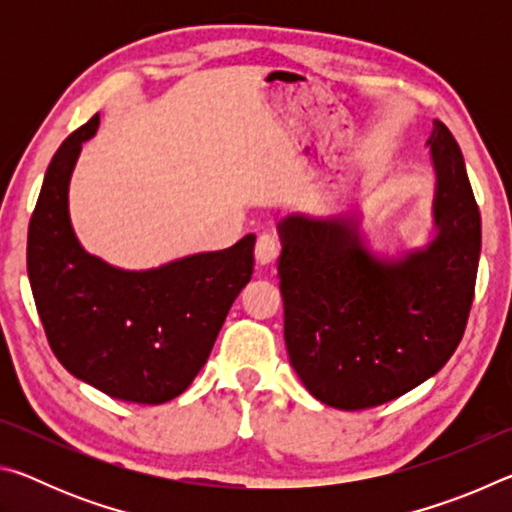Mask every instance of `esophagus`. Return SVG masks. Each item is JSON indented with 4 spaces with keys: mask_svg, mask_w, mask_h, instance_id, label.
I'll return each mask as SVG.
<instances>
[{
    "mask_svg": "<svg viewBox=\"0 0 512 512\" xmlns=\"http://www.w3.org/2000/svg\"><path fill=\"white\" fill-rule=\"evenodd\" d=\"M277 253H280V244H277V239L273 235H262L257 239L255 244V262L259 266H268L273 264L277 259Z\"/></svg>",
    "mask_w": 512,
    "mask_h": 512,
    "instance_id": "obj_1",
    "label": "esophagus"
}]
</instances>
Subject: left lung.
Instances as JSON below:
<instances>
[{
	"label": "left lung",
	"mask_w": 512,
	"mask_h": 512,
	"mask_svg": "<svg viewBox=\"0 0 512 512\" xmlns=\"http://www.w3.org/2000/svg\"><path fill=\"white\" fill-rule=\"evenodd\" d=\"M436 235L402 257L366 248L357 214L277 223L284 343L307 391L361 411L436 375L463 339L481 255V214L443 121L427 140Z\"/></svg>",
	"instance_id": "1"
}]
</instances>
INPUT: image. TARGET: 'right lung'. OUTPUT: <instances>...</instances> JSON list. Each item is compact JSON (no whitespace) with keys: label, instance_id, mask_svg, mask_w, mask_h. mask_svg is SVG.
<instances>
[{"label":"right lung","instance_id":"obj_1","mask_svg":"<svg viewBox=\"0 0 512 512\" xmlns=\"http://www.w3.org/2000/svg\"><path fill=\"white\" fill-rule=\"evenodd\" d=\"M99 115L60 144L29 223L27 271L56 359L101 393L135 404L178 397L205 366L253 275L255 235L149 271L85 253L69 221V180Z\"/></svg>","mask_w":512,"mask_h":512}]
</instances>
